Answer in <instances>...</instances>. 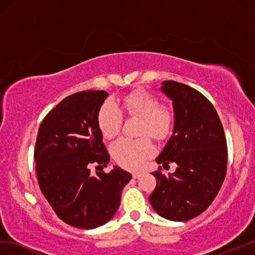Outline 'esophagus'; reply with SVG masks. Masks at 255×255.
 <instances>
[{
	"instance_id": "obj_1",
	"label": "esophagus",
	"mask_w": 255,
	"mask_h": 255,
	"mask_svg": "<svg viewBox=\"0 0 255 255\" xmlns=\"http://www.w3.org/2000/svg\"><path fill=\"white\" fill-rule=\"evenodd\" d=\"M141 176H142V174L141 173H133L132 174V177L134 179H139V178H141Z\"/></svg>"
}]
</instances>
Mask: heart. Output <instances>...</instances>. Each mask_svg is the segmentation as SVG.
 Returning a JSON list of instances; mask_svg holds the SVG:
<instances>
[{
    "mask_svg": "<svg viewBox=\"0 0 255 255\" xmlns=\"http://www.w3.org/2000/svg\"><path fill=\"white\" fill-rule=\"evenodd\" d=\"M135 117L141 121L140 135L154 140L164 139L171 127V115L166 109L159 108L158 100L144 91L130 93L118 101L104 103L98 113V126L105 139H113L122 126L123 115ZM154 149L146 139L129 140L122 138L111 146L112 156L121 166L137 169L150 157Z\"/></svg>",
    "mask_w": 255,
    "mask_h": 255,
    "instance_id": "b5f03b06",
    "label": "heart"
}]
</instances>
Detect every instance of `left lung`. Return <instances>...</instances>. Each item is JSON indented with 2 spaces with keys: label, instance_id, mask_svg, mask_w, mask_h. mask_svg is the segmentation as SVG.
Wrapping results in <instances>:
<instances>
[{
  "label": "left lung",
  "instance_id": "8db88e82",
  "mask_svg": "<svg viewBox=\"0 0 255 255\" xmlns=\"http://www.w3.org/2000/svg\"><path fill=\"white\" fill-rule=\"evenodd\" d=\"M161 91L173 101V133L156 157L175 173L154 171L157 180L149 197L152 208L166 220L185 222L200 215L215 199L226 176L227 144L214 106L202 93L173 80Z\"/></svg>",
  "mask_w": 255,
  "mask_h": 255
}]
</instances>
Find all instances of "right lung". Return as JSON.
<instances>
[{"instance_id":"right-lung-1","label":"right lung","mask_w":255,"mask_h":255,"mask_svg":"<svg viewBox=\"0 0 255 255\" xmlns=\"http://www.w3.org/2000/svg\"><path fill=\"white\" fill-rule=\"evenodd\" d=\"M109 93L82 91L65 98L41 123L34 149L41 191L63 222L82 229L102 226L120 208L131 174L114 166L92 175L91 165L106 167L110 155L98 126Z\"/></svg>"}]
</instances>
